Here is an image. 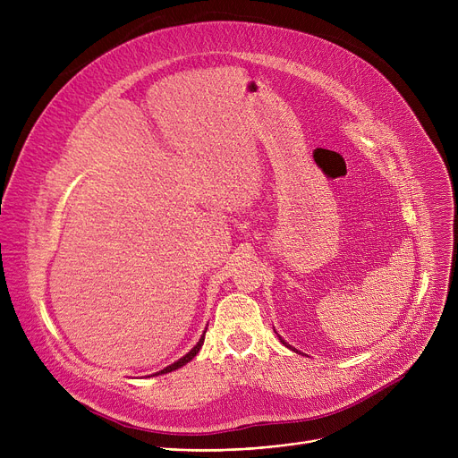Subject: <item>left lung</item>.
Returning a JSON list of instances; mask_svg holds the SVG:
<instances>
[{
	"label": "left lung",
	"mask_w": 458,
	"mask_h": 458,
	"mask_svg": "<svg viewBox=\"0 0 458 458\" xmlns=\"http://www.w3.org/2000/svg\"><path fill=\"white\" fill-rule=\"evenodd\" d=\"M280 342H282V344H284V345H285V347H290V349H292V351H295V349H293V347H292V345H287V344H285V342H284V340H282V338H280ZM295 352H299V351H295Z\"/></svg>",
	"instance_id": "8db88e82"
}]
</instances>
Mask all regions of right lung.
Segmentation results:
<instances>
[{"label": "right lung", "instance_id": "1", "mask_svg": "<svg viewBox=\"0 0 458 458\" xmlns=\"http://www.w3.org/2000/svg\"><path fill=\"white\" fill-rule=\"evenodd\" d=\"M204 334H206V332H204ZM202 345H204V335H202V338L199 340V344H197L195 347H192V349H191V351H189V352H187L185 356H182V358L178 360V362H174V364H171V366H166L165 369H161L159 373H154V375H163V373H171V371H174V369H178V368L185 366L187 362H191V360H192V358H195V356L199 354V351H200V347H202ZM154 375H152V377H154Z\"/></svg>", "mask_w": 458, "mask_h": 458}]
</instances>
